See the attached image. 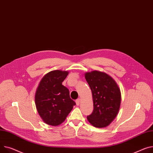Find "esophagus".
Wrapping results in <instances>:
<instances>
[{"label": "esophagus", "instance_id": "1", "mask_svg": "<svg viewBox=\"0 0 153 153\" xmlns=\"http://www.w3.org/2000/svg\"><path fill=\"white\" fill-rule=\"evenodd\" d=\"M80 98H78L77 100H76V105L77 106H79L80 105Z\"/></svg>", "mask_w": 153, "mask_h": 153}]
</instances>
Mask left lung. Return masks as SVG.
Here are the masks:
<instances>
[{
  "instance_id": "left-lung-1",
  "label": "left lung",
  "mask_w": 153,
  "mask_h": 153,
  "mask_svg": "<svg viewBox=\"0 0 153 153\" xmlns=\"http://www.w3.org/2000/svg\"><path fill=\"white\" fill-rule=\"evenodd\" d=\"M85 77L91 90L94 101L92 113L87 116L89 123L98 128L109 125L120 108L121 94L115 80L105 73L94 71Z\"/></svg>"
}]
</instances>
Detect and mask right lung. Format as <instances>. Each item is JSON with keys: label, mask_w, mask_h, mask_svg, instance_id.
I'll return each instance as SVG.
<instances>
[{"label": "right lung", "mask_w": 153, "mask_h": 153, "mask_svg": "<svg viewBox=\"0 0 153 153\" xmlns=\"http://www.w3.org/2000/svg\"><path fill=\"white\" fill-rule=\"evenodd\" d=\"M69 73L55 70L40 80L35 95L38 113L44 122L52 126L62 124L76 105L70 98L69 90L62 85Z\"/></svg>", "instance_id": "right-lung-1"}]
</instances>
